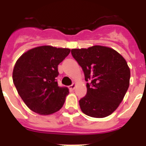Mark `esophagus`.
I'll use <instances>...</instances> for the list:
<instances>
[{"mask_svg": "<svg viewBox=\"0 0 146 146\" xmlns=\"http://www.w3.org/2000/svg\"><path fill=\"white\" fill-rule=\"evenodd\" d=\"M75 87H76V84L75 83H73L72 86H69V89H70V90H74V89L75 88Z\"/></svg>", "mask_w": 146, "mask_h": 146, "instance_id": "34e87169", "label": "esophagus"}]
</instances>
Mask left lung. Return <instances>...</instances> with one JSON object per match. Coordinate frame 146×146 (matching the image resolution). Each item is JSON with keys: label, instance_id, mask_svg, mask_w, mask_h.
Instances as JSON below:
<instances>
[{"label": "left lung", "instance_id": "8db88e82", "mask_svg": "<svg viewBox=\"0 0 146 146\" xmlns=\"http://www.w3.org/2000/svg\"><path fill=\"white\" fill-rule=\"evenodd\" d=\"M72 55L88 82L87 94L79 102L82 112L93 118L111 115L129 86L130 69L124 58L113 49L101 45L72 49Z\"/></svg>", "mask_w": 146, "mask_h": 146}]
</instances>
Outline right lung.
<instances>
[{"instance_id": "obj_1", "label": "right lung", "mask_w": 146, "mask_h": 146, "mask_svg": "<svg viewBox=\"0 0 146 146\" xmlns=\"http://www.w3.org/2000/svg\"><path fill=\"white\" fill-rule=\"evenodd\" d=\"M71 50L44 45L28 50L17 60L12 73L14 84L28 108L47 115L60 110L69 88L60 87L55 77L58 66Z\"/></svg>"}]
</instances>
